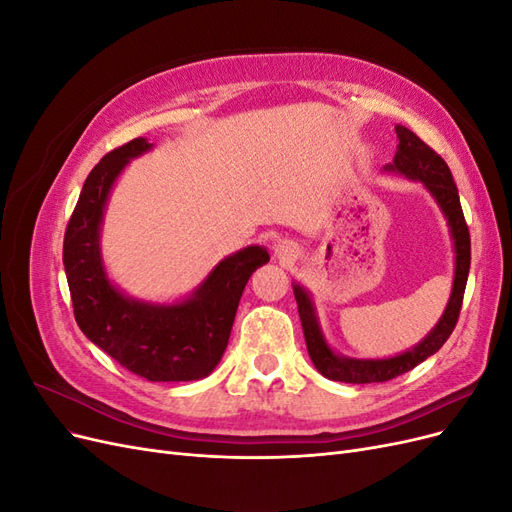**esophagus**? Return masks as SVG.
<instances>
[{
  "label": "esophagus",
  "mask_w": 512,
  "mask_h": 512,
  "mask_svg": "<svg viewBox=\"0 0 512 512\" xmlns=\"http://www.w3.org/2000/svg\"><path fill=\"white\" fill-rule=\"evenodd\" d=\"M273 252H275L277 258L288 262V260H292L294 256H297V245H294L290 239H277Z\"/></svg>",
  "instance_id": "34e87169"
}]
</instances>
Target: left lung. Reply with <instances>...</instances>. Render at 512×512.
I'll use <instances>...</instances> for the list:
<instances>
[{
	"label": "left lung",
	"instance_id": "left-lung-1",
	"mask_svg": "<svg viewBox=\"0 0 512 512\" xmlns=\"http://www.w3.org/2000/svg\"><path fill=\"white\" fill-rule=\"evenodd\" d=\"M395 132L399 141L395 158L382 170L384 173L401 175L410 181H421L423 188L438 203L444 220L448 224V232H451L453 252H455L453 290L440 320L436 322V327H433L416 346H412L406 352L389 356V359H352V356L339 354L329 346L320 329V320H318L312 294H309L301 284L292 282L294 299H297V305H299V318L303 324L309 359H312V363L324 378L337 380V382H350V384L386 382L406 374V371L414 369L418 363H423L427 356L436 354L455 329L461 301H463V292H466V284H468L470 232H468L466 220H463L459 192L453 181L451 168H448L438 153L431 147H427L412 130L404 126H395Z\"/></svg>",
	"mask_w": 512,
	"mask_h": 512
}]
</instances>
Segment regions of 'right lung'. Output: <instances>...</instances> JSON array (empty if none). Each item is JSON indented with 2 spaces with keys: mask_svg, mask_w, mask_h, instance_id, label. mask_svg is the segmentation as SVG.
<instances>
[{
  "mask_svg": "<svg viewBox=\"0 0 512 512\" xmlns=\"http://www.w3.org/2000/svg\"><path fill=\"white\" fill-rule=\"evenodd\" d=\"M134 138L94 166L64 237V267L74 318L89 342L149 382L209 376L228 346L243 288L269 262L267 247L247 245L215 265L192 294L173 303L134 299L111 282L100 247L108 196L134 158L151 151Z\"/></svg>",
  "mask_w": 512,
  "mask_h": 512,
  "instance_id": "obj_1",
  "label": "right lung"
}]
</instances>
